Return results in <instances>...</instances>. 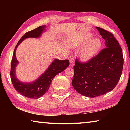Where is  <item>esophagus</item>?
Returning a JSON list of instances; mask_svg holds the SVG:
<instances>
[{"mask_svg": "<svg viewBox=\"0 0 130 130\" xmlns=\"http://www.w3.org/2000/svg\"><path fill=\"white\" fill-rule=\"evenodd\" d=\"M70 61V67H74V59L73 57H71L69 59Z\"/></svg>", "mask_w": 130, "mask_h": 130, "instance_id": "esophagus-1", "label": "esophagus"}]
</instances>
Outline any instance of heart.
Masks as SVG:
<instances>
[{"instance_id":"1","label":"heart","mask_w":130,"mask_h":130,"mask_svg":"<svg viewBox=\"0 0 130 130\" xmlns=\"http://www.w3.org/2000/svg\"><path fill=\"white\" fill-rule=\"evenodd\" d=\"M92 35L87 34L81 41L79 47H83L80 53L81 60L84 62H88L95 57L102 48V42L98 38H91Z\"/></svg>"}]
</instances>
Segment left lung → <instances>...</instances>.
<instances>
[{
	"label": "left lung",
	"mask_w": 130,
	"mask_h": 130,
	"mask_svg": "<svg viewBox=\"0 0 130 130\" xmlns=\"http://www.w3.org/2000/svg\"><path fill=\"white\" fill-rule=\"evenodd\" d=\"M104 39L106 48L91 61L81 63L76 60L72 84L83 96L95 98L112 91L120 80L123 67L122 48L113 35L96 27Z\"/></svg>",
	"instance_id": "8db88e82"
}]
</instances>
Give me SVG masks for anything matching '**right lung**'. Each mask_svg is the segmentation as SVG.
<instances>
[{
	"instance_id": "obj_1",
	"label": "right lung",
	"mask_w": 130,
	"mask_h": 130,
	"mask_svg": "<svg viewBox=\"0 0 130 130\" xmlns=\"http://www.w3.org/2000/svg\"><path fill=\"white\" fill-rule=\"evenodd\" d=\"M46 25L41 26L36 29L25 33L18 42L12 56L10 72L11 79L12 85L17 91L22 95L28 98L38 99L42 96L46 92H47L54 77L57 74L63 71L69 65V61L68 60H60L55 59L49 65L47 70L34 81L28 83H23L17 78L15 69L19 62L15 56L17 47L26 38L40 37L42 32L46 31Z\"/></svg>"
}]
</instances>
